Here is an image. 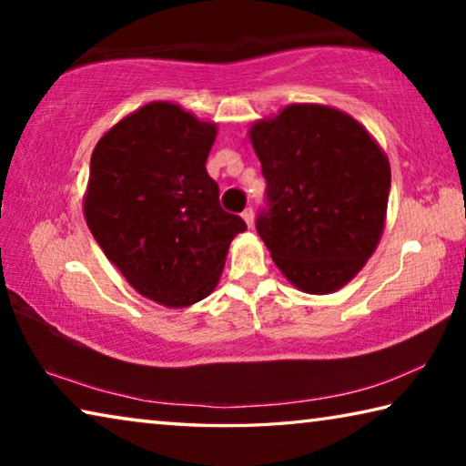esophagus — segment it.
<instances>
[{"label":"esophagus","mask_w":466,"mask_h":466,"mask_svg":"<svg viewBox=\"0 0 466 466\" xmlns=\"http://www.w3.org/2000/svg\"><path fill=\"white\" fill-rule=\"evenodd\" d=\"M242 219L247 222L248 228H252V222H255V211H252V208H247L242 211Z\"/></svg>","instance_id":"esophagus-1"}]
</instances>
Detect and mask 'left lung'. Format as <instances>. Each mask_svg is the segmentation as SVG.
<instances>
[{
	"mask_svg": "<svg viewBox=\"0 0 466 466\" xmlns=\"http://www.w3.org/2000/svg\"><path fill=\"white\" fill-rule=\"evenodd\" d=\"M267 180L257 232L275 265L309 294L345 286L380 240L390 167L341 110L291 105L250 129Z\"/></svg>",
	"mask_w": 466,
	"mask_h": 466,
	"instance_id": "1",
	"label": "left lung"
}]
</instances>
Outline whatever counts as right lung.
Returning <instances> with one entry per match:
<instances>
[{
	"label": "right lung",
	"mask_w": 466,
	"mask_h": 466,
	"mask_svg": "<svg viewBox=\"0 0 466 466\" xmlns=\"http://www.w3.org/2000/svg\"><path fill=\"white\" fill-rule=\"evenodd\" d=\"M216 125L152 102L92 152L84 216L108 261L141 296L188 306L211 294L232 238L247 230L205 170Z\"/></svg>",
	"instance_id": "1"
}]
</instances>
